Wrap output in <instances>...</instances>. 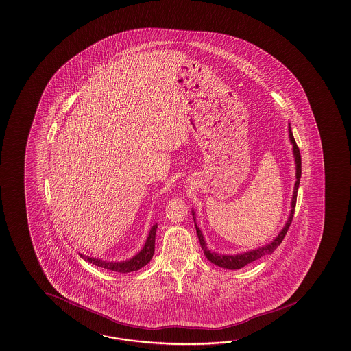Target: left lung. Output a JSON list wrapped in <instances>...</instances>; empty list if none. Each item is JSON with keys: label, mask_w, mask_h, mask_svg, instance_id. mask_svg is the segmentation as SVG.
I'll list each match as a JSON object with an SVG mask.
<instances>
[{"label": "left lung", "mask_w": 351, "mask_h": 351, "mask_svg": "<svg viewBox=\"0 0 351 351\" xmlns=\"http://www.w3.org/2000/svg\"><path fill=\"white\" fill-rule=\"evenodd\" d=\"M289 130H290V141H291L292 145H293V156H295V162H296V179L298 180L295 183V191H293V197H292L291 213H290L287 223L285 226L284 230L280 232V234L277 236L276 239H274V242H271L267 246L257 248V250L250 251V252H246V254H236V256H224V254H217L215 252L208 251L207 247H206V242L203 239L201 230L195 224V231H197V236H198V239H199V243H201L203 252H204L206 257L208 258L209 261L215 263L217 266L228 269H242L248 263L256 261V260L261 258V257L266 256V254H272L277 247L280 246V243L282 242L286 233L289 231V228H290V226L292 223V218H293V215H295V207H296V199H298V186H300V178H301V156H300V149H298V147L296 145V141H295V138L292 135L291 128Z\"/></svg>", "instance_id": "obj_1"}]
</instances>
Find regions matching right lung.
Here are the masks:
<instances>
[{
	"instance_id": "add662e5",
	"label": "right lung",
	"mask_w": 351,
	"mask_h": 351,
	"mask_svg": "<svg viewBox=\"0 0 351 351\" xmlns=\"http://www.w3.org/2000/svg\"><path fill=\"white\" fill-rule=\"evenodd\" d=\"M158 224H154L152 227L149 232V236L147 239L145 245L143 247L142 251L133 257L132 260L125 262H105L97 260V258H90V257H85L82 256V258H86L90 263L95 265L97 267H103V269H112V271H117V272H132V271H136L144 267L148 262L152 260L153 254H154V248H156V232H157Z\"/></svg>"
}]
</instances>
